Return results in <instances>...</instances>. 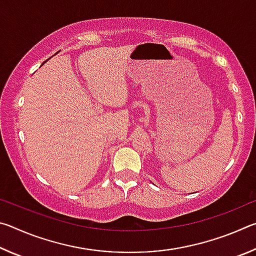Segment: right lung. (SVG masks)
Segmentation results:
<instances>
[{
	"label": "right lung",
	"mask_w": 256,
	"mask_h": 256,
	"mask_svg": "<svg viewBox=\"0 0 256 256\" xmlns=\"http://www.w3.org/2000/svg\"><path fill=\"white\" fill-rule=\"evenodd\" d=\"M44 63H45V62H44Z\"/></svg>",
	"instance_id": "1"
}]
</instances>
